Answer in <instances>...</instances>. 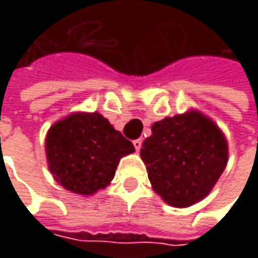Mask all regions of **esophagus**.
<instances>
[{
    "label": "esophagus",
    "instance_id": "esophagus-1",
    "mask_svg": "<svg viewBox=\"0 0 258 258\" xmlns=\"http://www.w3.org/2000/svg\"><path fill=\"white\" fill-rule=\"evenodd\" d=\"M134 146L135 149H136V152H139L141 148H142V139H136V141H134Z\"/></svg>",
    "mask_w": 258,
    "mask_h": 258
}]
</instances>
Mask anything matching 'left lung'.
Segmentation results:
<instances>
[{
  "mask_svg": "<svg viewBox=\"0 0 258 258\" xmlns=\"http://www.w3.org/2000/svg\"><path fill=\"white\" fill-rule=\"evenodd\" d=\"M155 192L183 208L201 201L225 169L228 145L218 126L200 112L152 124L141 149Z\"/></svg>",
  "mask_w": 258,
  "mask_h": 258,
  "instance_id": "left-lung-1",
  "label": "left lung"
}]
</instances>
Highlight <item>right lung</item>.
<instances>
[{
    "label": "right lung",
    "mask_w": 258,
    "mask_h": 258,
    "mask_svg": "<svg viewBox=\"0 0 258 258\" xmlns=\"http://www.w3.org/2000/svg\"><path fill=\"white\" fill-rule=\"evenodd\" d=\"M132 152V142L97 112L70 114L53 124L45 138L54 179L80 195H92L109 185L120 158Z\"/></svg>",
    "instance_id": "right-lung-1"
}]
</instances>
